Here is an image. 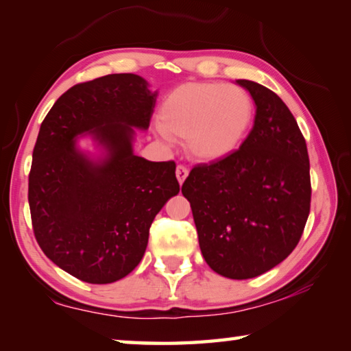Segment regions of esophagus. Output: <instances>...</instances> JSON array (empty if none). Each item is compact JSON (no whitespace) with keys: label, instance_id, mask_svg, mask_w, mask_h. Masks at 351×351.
Wrapping results in <instances>:
<instances>
[{"label":"esophagus","instance_id":"1","mask_svg":"<svg viewBox=\"0 0 351 351\" xmlns=\"http://www.w3.org/2000/svg\"><path fill=\"white\" fill-rule=\"evenodd\" d=\"M187 176H189L187 167H184V165H178V167H176V180H178V182L181 184V186H182V182L186 181Z\"/></svg>","mask_w":351,"mask_h":351}]
</instances>
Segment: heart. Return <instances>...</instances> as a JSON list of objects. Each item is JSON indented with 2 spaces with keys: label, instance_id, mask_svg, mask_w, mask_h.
I'll use <instances>...</instances> for the list:
<instances>
[{
  "label": "heart",
  "instance_id": "b5f03b06",
  "mask_svg": "<svg viewBox=\"0 0 351 351\" xmlns=\"http://www.w3.org/2000/svg\"><path fill=\"white\" fill-rule=\"evenodd\" d=\"M254 104L240 86L189 82L175 88L159 110V125L171 139H186L197 161L228 158L241 145L252 123Z\"/></svg>",
  "mask_w": 351,
  "mask_h": 351
}]
</instances>
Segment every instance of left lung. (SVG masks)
I'll return each instance as SVG.
<instances>
[{
  "instance_id": "obj_1",
  "label": "left lung",
  "mask_w": 351,
  "mask_h": 351,
  "mask_svg": "<svg viewBox=\"0 0 351 351\" xmlns=\"http://www.w3.org/2000/svg\"><path fill=\"white\" fill-rule=\"evenodd\" d=\"M255 119L228 158L193 167L181 192L192 207L206 263L235 280L283 261L304 234L311 203L306 142L283 100L251 80Z\"/></svg>"
}]
</instances>
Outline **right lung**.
<instances>
[{"mask_svg": "<svg viewBox=\"0 0 351 351\" xmlns=\"http://www.w3.org/2000/svg\"><path fill=\"white\" fill-rule=\"evenodd\" d=\"M156 96L141 75H104L69 88L41 123L29 173L34 234L46 257L82 282L128 276L154 217L180 192L173 161L133 153L134 128L150 125ZM82 134L100 157L76 147Z\"/></svg>", "mask_w": 351, "mask_h": 351, "instance_id": "right-lung-1", "label": "right lung"}]
</instances>
